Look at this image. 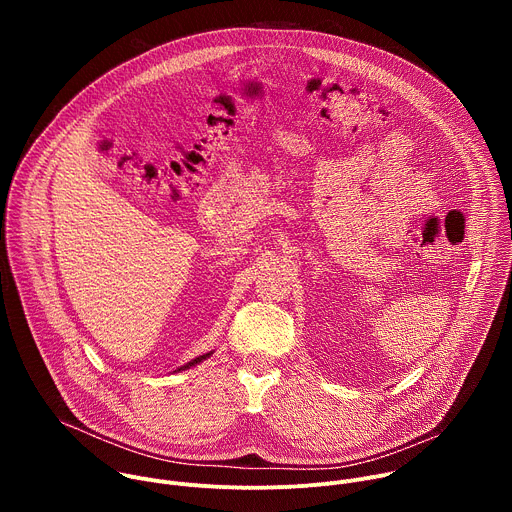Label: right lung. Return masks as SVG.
Returning <instances> with one entry per match:
<instances>
[{
	"label": "right lung",
	"instance_id": "add662e5",
	"mask_svg": "<svg viewBox=\"0 0 512 512\" xmlns=\"http://www.w3.org/2000/svg\"><path fill=\"white\" fill-rule=\"evenodd\" d=\"M212 352H206V354H202V356H198V358H194V360H190L188 364H184V367H180L178 371H184V369H190V367H194V364H198V362H202L204 358H208Z\"/></svg>",
	"mask_w": 512,
	"mask_h": 512
}]
</instances>
